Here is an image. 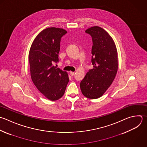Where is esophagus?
Here are the masks:
<instances>
[{
	"label": "esophagus",
	"mask_w": 147,
	"mask_h": 147,
	"mask_svg": "<svg viewBox=\"0 0 147 147\" xmlns=\"http://www.w3.org/2000/svg\"><path fill=\"white\" fill-rule=\"evenodd\" d=\"M69 74H70V75H71V76H74V74H75V72H71V71H70L69 72Z\"/></svg>",
	"instance_id": "obj_1"
}]
</instances>
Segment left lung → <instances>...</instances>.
<instances>
[{
  "mask_svg": "<svg viewBox=\"0 0 147 147\" xmlns=\"http://www.w3.org/2000/svg\"><path fill=\"white\" fill-rule=\"evenodd\" d=\"M92 37L91 63L80 86L82 94L89 99L103 95L114 80L118 70V53L115 43L103 29L93 26L85 32Z\"/></svg>",
  "mask_w": 147,
  "mask_h": 147,
  "instance_id": "1",
  "label": "left lung"
}]
</instances>
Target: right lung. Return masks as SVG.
<instances>
[{
  "instance_id": "1",
  "label": "right lung",
  "mask_w": 147,
  "mask_h": 147,
  "mask_svg": "<svg viewBox=\"0 0 147 147\" xmlns=\"http://www.w3.org/2000/svg\"><path fill=\"white\" fill-rule=\"evenodd\" d=\"M67 33L63 29L47 28L37 35L29 51L32 80L37 88L52 101L63 96L69 82L67 73L53 65L59 61L61 38Z\"/></svg>"
}]
</instances>
